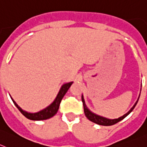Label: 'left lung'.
I'll return each mask as SVG.
<instances>
[{
    "mask_svg": "<svg viewBox=\"0 0 147 147\" xmlns=\"http://www.w3.org/2000/svg\"><path fill=\"white\" fill-rule=\"evenodd\" d=\"M81 99H82L83 105H84V113H85V115H86V118H87L89 121H91L92 122L97 123V124L102 125V126H112V125L115 124V123H117L118 122L121 121V120H123V118H126V117H127V116L129 114L130 112L133 110L134 108H135V106H136V104H137L139 98H138V99L137 101H136V103L135 104V105L132 107V109H130V110L127 112V114L123 115L122 117H120L119 118H117V119H108V118H104V117H101V116L97 115L94 114V113H92V112H90V111L87 109V107H86V104H85V102H84L83 96L81 97Z\"/></svg>",
    "mask_w": 147,
    "mask_h": 147,
    "instance_id": "obj_1",
    "label": "left lung"
}]
</instances>
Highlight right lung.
Wrapping results in <instances>:
<instances>
[{"label":"right lung","instance_id":"obj_1","mask_svg":"<svg viewBox=\"0 0 147 147\" xmlns=\"http://www.w3.org/2000/svg\"><path fill=\"white\" fill-rule=\"evenodd\" d=\"M73 82L67 83V84H63L62 87H61V90H60L59 93L58 94L57 97H56L55 100H54V102L52 103V104L47 107V108H45L43 110L40 111V112H36V113H29V112H26L25 111H24L23 109H21L20 107L18 106V104L12 100L14 104L16 106L18 110L20 111L23 115H24L26 118L29 120H32V121H40V120H46L48 119V118H52V116H54L57 113L58 109H59V106L61 104V100L62 98H63V96L65 95V94L66 93V92L68 91V89H69V87L71 86V85L72 84Z\"/></svg>","mask_w":147,"mask_h":147}]
</instances>
